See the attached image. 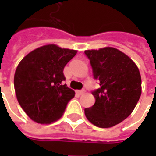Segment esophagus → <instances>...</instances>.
I'll use <instances>...</instances> for the list:
<instances>
[{"mask_svg":"<svg viewBox=\"0 0 156 156\" xmlns=\"http://www.w3.org/2000/svg\"><path fill=\"white\" fill-rule=\"evenodd\" d=\"M84 92H85L84 89H83V90H78V91L76 92V93H77L78 95H82V94H84Z\"/></svg>","mask_w":156,"mask_h":156,"instance_id":"esophagus-1","label":"esophagus"}]
</instances>
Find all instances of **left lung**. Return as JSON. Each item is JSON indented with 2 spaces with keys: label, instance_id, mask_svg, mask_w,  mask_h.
Segmentation results:
<instances>
[{
  "label": "left lung",
  "instance_id": "1",
  "mask_svg": "<svg viewBox=\"0 0 156 156\" xmlns=\"http://www.w3.org/2000/svg\"><path fill=\"white\" fill-rule=\"evenodd\" d=\"M94 78L99 88L92 92L94 105L84 109L89 122L100 128H110L129 116L141 95L139 68L130 58L114 48L87 50Z\"/></svg>",
  "mask_w": 156,
  "mask_h": 156
}]
</instances>
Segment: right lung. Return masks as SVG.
Segmentation results:
<instances>
[{
	"instance_id": "1",
	"label": "right lung",
	"mask_w": 156,
	"mask_h": 156,
	"mask_svg": "<svg viewBox=\"0 0 156 156\" xmlns=\"http://www.w3.org/2000/svg\"><path fill=\"white\" fill-rule=\"evenodd\" d=\"M75 50L46 45L31 51L20 62L14 76L19 105L38 124H51L62 116L74 91L63 84V69Z\"/></svg>"
}]
</instances>
